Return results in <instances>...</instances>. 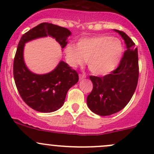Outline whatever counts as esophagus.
I'll return each instance as SVG.
<instances>
[{"mask_svg":"<svg viewBox=\"0 0 154 154\" xmlns=\"http://www.w3.org/2000/svg\"><path fill=\"white\" fill-rule=\"evenodd\" d=\"M85 78H86V75H85V74H80V75H79V79H80V80L85 79Z\"/></svg>","mask_w":154,"mask_h":154,"instance_id":"34e87169","label":"esophagus"}]
</instances>
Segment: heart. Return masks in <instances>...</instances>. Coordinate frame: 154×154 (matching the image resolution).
Segmentation results:
<instances>
[{"label":"heart","instance_id":"1","mask_svg":"<svg viewBox=\"0 0 154 154\" xmlns=\"http://www.w3.org/2000/svg\"><path fill=\"white\" fill-rule=\"evenodd\" d=\"M64 55L72 67L82 65L88 59V66L92 73L105 75L112 72L121 61L123 53L119 39L107 35H96L79 39L77 46L66 44Z\"/></svg>","mask_w":154,"mask_h":154}]
</instances>
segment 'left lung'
<instances>
[{"mask_svg": "<svg viewBox=\"0 0 154 154\" xmlns=\"http://www.w3.org/2000/svg\"><path fill=\"white\" fill-rule=\"evenodd\" d=\"M114 31L124 39L127 50L115 70L103 77L90 76L93 88L87 98L90 110L102 116L124 108L135 92L139 79L138 50L135 44L124 32Z\"/></svg>", "mask_w": 154, "mask_h": 154, "instance_id": "obj_1", "label": "left lung"}]
</instances>
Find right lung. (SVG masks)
<instances>
[{"label": "right lung", "mask_w": 154, "mask_h": 154, "mask_svg": "<svg viewBox=\"0 0 154 154\" xmlns=\"http://www.w3.org/2000/svg\"><path fill=\"white\" fill-rule=\"evenodd\" d=\"M69 35L71 32L66 28L42 23L23 34L18 43L13 64L15 85L22 99L36 111L52 112L61 108L69 89L79 82V75L63 61L48 73L31 72L23 59L25 44L39 38L51 36L63 49L67 44Z\"/></svg>", "instance_id": "add662e5"}]
</instances>
